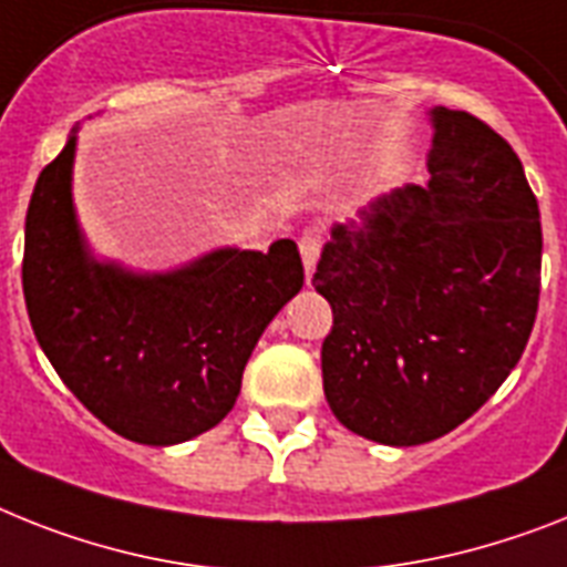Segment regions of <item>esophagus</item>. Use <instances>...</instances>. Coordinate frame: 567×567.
<instances>
[{
    "label": "esophagus",
    "mask_w": 567,
    "mask_h": 567,
    "mask_svg": "<svg viewBox=\"0 0 567 567\" xmlns=\"http://www.w3.org/2000/svg\"><path fill=\"white\" fill-rule=\"evenodd\" d=\"M298 249H301V260H303V272H307V280L312 278L318 264V251H321V234L318 231H303L298 237Z\"/></svg>",
    "instance_id": "esophagus-1"
}]
</instances>
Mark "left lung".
<instances>
[{"instance_id":"8db88e82","label":"left lung","mask_w":567,"mask_h":567,"mask_svg":"<svg viewBox=\"0 0 567 567\" xmlns=\"http://www.w3.org/2000/svg\"><path fill=\"white\" fill-rule=\"evenodd\" d=\"M425 188L377 196L336 223L312 287L333 307L324 396L385 446L437 441L516 368L542 287L539 203L493 126L432 110Z\"/></svg>"}]
</instances>
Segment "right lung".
<instances>
[{"instance_id": "right-lung-1", "label": "right lung", "mask_w": 567, "mask_h": 567, "mask_svg": "<svg viewBox=\"0 0 567 567\" xmlns=\"http://www.w3.org/2000/svg\"><path fill=\"white\" fill-rule=\"evenodd\" d=\"M78 126L42 167L25 214L22 292L42 353L112 432L171 446L234 409L266 324L303 287L292 240L217 249L165 275L89 255L72 203Z\"/></svg>"}]
</instances>
